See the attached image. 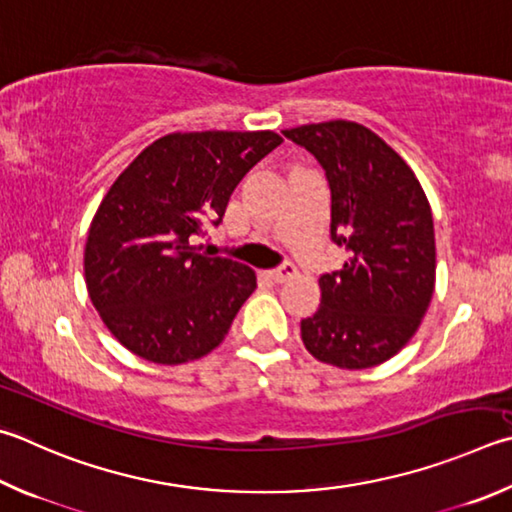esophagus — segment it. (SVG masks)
<instances>
[{"label": "esophagus", "instance_id": "34e87169", "mask_svg": "<svg viewBox=\"0 0 512 512\" xmlns=\"http://www.w3.org/2000/svg\"><path fill=\"white\" fill-rule=\"evenodd\" d=\"M268 275H271V280H273V282L282 284V282L291 280V277H295V275H297V268H295L291 262H286V264H282L280 268H275V271H271Z\"/></svg>", "mask_w": 512, "mask_h": 512}]
</instances>
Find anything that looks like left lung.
Wrapping results in <instances>:
<instances>
[{
    "label": "left lung",
    "instance_id": "obj_1",
    "mask_svg": "<svg viewBox=\"0 0 512 512\" xmlns=\"http://www.w3.org/2000/svg\"><path fill=\"white\" fill-rule=\"evenodd\" d=\"M284 136L327 172L331 239L349 255L320 277V309L302 320L304 347L338 369L383 365L412 340L432 300L430 201L403 156L365 125L327 120Z\"/></svg>",
    "mask_w": 512,
    "mask_h": 512
}]
</instances>
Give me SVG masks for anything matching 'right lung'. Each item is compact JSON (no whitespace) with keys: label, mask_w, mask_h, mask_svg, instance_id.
I'll list each match as a JSON object with an SVG mask.
<instances>
[{"label":"right lung","mask_w":512,"mask_h":512,"mask_svg":"<svg viewBox=\"0 0 512 512\" xmlns=\"http://www.w3.org/2000/svg\"><path fill=\"white\" fill-rule=\"evenodd\" d=\"M282 136L174 132L161 136L111 183L91 219L85 282L120 345L156 365L199 360L228 336L257 275L192 246L219 224L237 183Z\"/></svg>","instance_id":"obj_1"}]
</instances>
